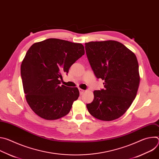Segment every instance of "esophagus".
I'll return each instance as SVG.
<instances>
[{
  "label": "esophagus",
  "instance_id": "esophagus-1",
  "mask_svg": "<svg viewBox=\"0 0 159 159\" xmlns=\"http://www.w3.org/2000/svg\"><path fill=\"white\" fill-rule=\"evenodd\" d=\"M79 92H80V94L82 95V94H83V93L85 92V90H83V89H79Z\"/></svg>",
  "mask_w": 159,
  "mask_h": 159
}]
</instances>
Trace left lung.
Returning <instances> with one entry per match:
<instances>
[{"label":"left lung","mask_w":159,"mask_h":159,"mask_svg":"<svg viewBox=\"0 0 159 159\" xmlns=\"http://www.w3.org/2000/svg\"><path fill=\"white\" fill-rule=\"evenodd\" d=\"M89 63L104 89L94 91L93 101L87 108L93 116L102 121L121 117L137 96L140 84L137 58L116 41H91L85 44Z\"/></svg>","instance_id":"left-lung-1"}]
</instances>
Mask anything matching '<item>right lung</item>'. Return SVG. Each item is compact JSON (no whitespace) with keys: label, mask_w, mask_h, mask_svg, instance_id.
Listing matches in <instances>:
<instances>
[{"label":"right lung","mask_w":159,"mask_h":159,"mask_svg":"<svg viewBox=\"0 0 159 159\" xmlns=\"http://www.w3.org/2000/svg\"><path fill=\"white\" fill-rule=\"evenodd\" d=\"M84 53L82 44L56 38L30 48L21 63L20 75L26 101L38 116L55 120L70 112L79 91L61 85L62 75Z\"/></svg>","instance_id":"1"}]
</instances>
